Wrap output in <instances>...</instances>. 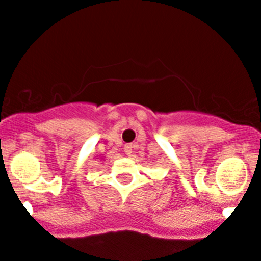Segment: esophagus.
<instances>
[{
	"mask_svg": "<svg viewBox=\"0 0 261 261\" xmlns=\"http://www.w3.org/2000/svg\"><path fill=\"white\" fill-rule=\"evenodd\" d=\"M133 145L131 144H127V145H125V148H123V150H125V153L127 155H131V153H133Z\"/></svg>",
	"mask_w": 261,
	"mask_h": 261,
	"instance_id": "obj_1",
	"label": "esophagus"
}]
</instances>
